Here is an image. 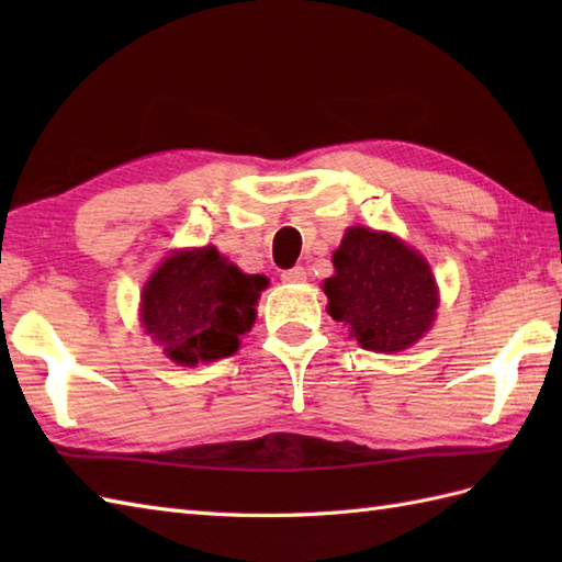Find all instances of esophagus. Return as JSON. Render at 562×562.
Instances as JSON below:
<instances>
[{
  "mask_svg": "<svg viewBox=\"0 0 562 562\" xmlns=\"http://www.w3.org/2000/svg\"><path fill=\"white\" fill-rule=\"evenodd\" d=\"M282 282H304L306 280V270L302 266L290 268V270H282Z\"/></svg>",
  "mask_w": 562,
  "mask_h": 562,
  "instance_id": "34e87169",
  "label": "esophagus"
}]
</instances>
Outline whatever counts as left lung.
I'll use <instances>...</instances> for the list:
<instances>
[{
	"mask_svg": "<svg viewBox=\"0 0 562 562\" xmlns=\"http://www.w3.org/2000/svg\"><path fill=\"white\" fill-rule=\"evenodd\" d=\"M336 274L324 282L328 312L350 326L364 350L398 352L429 328L437 288L423 256L396 236L352 226L333 256Z\"/></svg>",
	"mask_w": 562,
	"mask_h": 562,
	"instance_id": "left-lung-1",
	"label": "left lung"
}]
</instances>
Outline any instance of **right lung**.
I'll use <instances>...</instances> for the list:
<instances>
[{"label":"right lung","mask_w":562,"mask_h":562,"mask_svg":"<svg viewBox=\"0 0 562 562\" xmlns=\"http://www.w3.org/2000/svg\"><path fill=\"white\" fill-rule=\"evenodd\" d=\"M262 274H244L217 248L166 258L142 294V324L173 362L193 367L229 357L256 321Z\"/></svg>","instance_id":"obj_1"}]
</instances>
